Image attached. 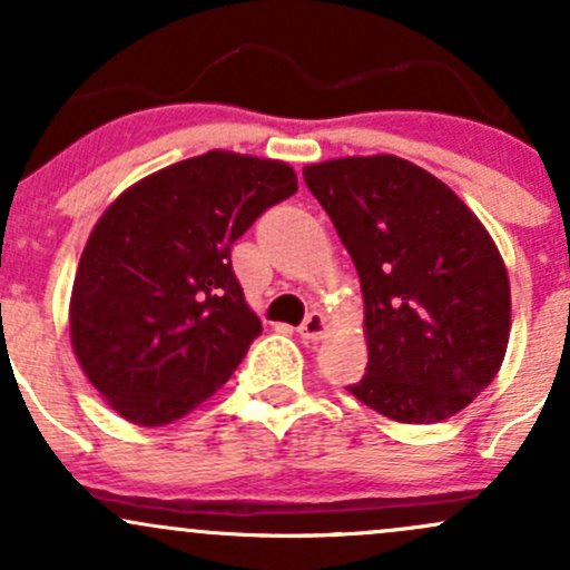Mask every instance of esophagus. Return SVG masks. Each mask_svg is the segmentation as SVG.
I'll use <instances>...</instances> for the list:
<instances>
[{"label":"esophagus","instance_id":"obj_1","mask_svg":"<svg viewBox=\"0 0 570 570\" xmlns=\"http://www.w3.org/2000/svg\"><path fill=\"white\" fill-rule=\"evenodd\" d=\"M326 330H330V324H326L324 313L313 311V313H307L303 326H299V337L311 340L313 343V340H322L326 335Z\"/></svg>","mask_w":570,"mask_h":570}]
</instances>
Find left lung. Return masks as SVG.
Returning <instances> with one entry per match:
<instances>
[{
	"label": "left lung",
	"mask_w": 570,
	"mask_h": 570,
	"mask_svg": "<svg viewBox=\"0 0 570 570\" xmlns=\"http://www.w3.org/2000/svg\"><path fill=\"white\" fill-rule=\"evenodd\" d=\"M364 297L367 375L348 391L399 423H440L499 375L512 292L499 246L444 181L396 155L303 168Z\"/></svg>",
	"instance_id": "8db88e82"
}]
</instances>
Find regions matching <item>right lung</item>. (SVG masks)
Masks as SVG:
<instances>
[{
  "mask_svg": "<svg viewBox=\"0 0 570 570\" xmlns=\"http://www.w3.org/2000/svg\"><path fill=\"white\" fill-rule=\"evenodd\" d=\"M294 193L289 163L212 149L144 176L101 214L71 286L69 337L117 415L166 426L227 383L263 332L230 248Z\"/></svg>",
  "mask_w": 570,
  "mask_h": 570,
  "instance_id": "1",
  "label": "right lung"
}]
</instances>
